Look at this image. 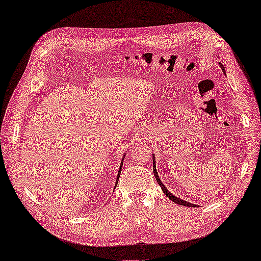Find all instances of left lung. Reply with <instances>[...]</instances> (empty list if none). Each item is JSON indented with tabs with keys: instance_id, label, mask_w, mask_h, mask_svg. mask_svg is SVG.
I'll return each instance as SVG.
<instances>
[{
	"instance_id": "1",
	"label": "left lung",
	"mask_w": 261,
	"mask_h": 261,
	"mask_svg": "<svg viewBox=\"0 0 261 261\" xmlns=\"http://www.w3.org/2000/svg\"><path fill=\"white\" fill-rule=\"evenodd\" d=\"M219 66L221 67V69H222L223 73H224V74H225V76H226V71H225V69H224V65H223V64L221 63V61H219ZM153 172H154V176H155V178H156L157 182L159 184V186L161 187V189H163L164 193L167 195V197L169 198V200H171L172 202H174V203H176V204H178V205L187 206V207H196V205H194V204H192V203H189V202L185 201V200H181V198H179V197L175 196L174 194H172V193H171V192L166 188V186L163 184V181L160 180V178H159V176H158V172H157V170H156L155 155H154V154H153Z\"/></svg>"
}]
</instances>
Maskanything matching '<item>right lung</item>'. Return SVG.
Listing matches in <instances>:
<instances>
[{
	"label": "right lung",
	"instance_id": "obj_1",
	"mask_svg": "<svg viewBox=\"0 0 261 261\" xmlns=\"http://www.w3.org/2000/svg\"><path fill=\"white\" fill-rule=\"evenodd\" d=\"M124 158H125V155L123 156L122 158V161H121V165H120V168H119V171H118V176H117V180H116V185H115V188L117 187V184H118V180H119V177H120V174H121V171H122V167H123V163H124Z\"/></svg>",
	"mask_w": 261,
	"mask_h": 261
}]
</instances>
